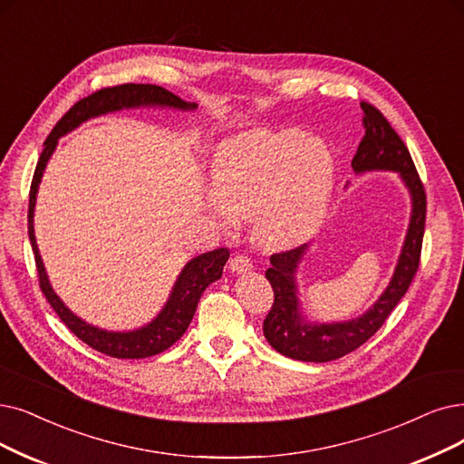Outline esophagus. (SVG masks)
<instances>
[{"instance_id":"34e87169","label":"esophagus","mask_w":464,"mask_h":464,"mask_svg":"<svg viewBox=\"0 0 464 464\" xmlns=\"http://www.w3.org/2000/svg\"><path fill=\"white\" fill-rule=\"evenodd\" d=\"M253 268V261L251 258L247 256V255H244V253H237V255H234L232 258H230V270L232 272H247V270H251Z\"/></svg>"}]
</instances>
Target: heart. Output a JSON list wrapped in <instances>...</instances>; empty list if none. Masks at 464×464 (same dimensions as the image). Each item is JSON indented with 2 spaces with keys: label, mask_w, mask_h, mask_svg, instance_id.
<instances>
[{
  "label": "heart",
  "mask_w": 464,
  "mask_h": 464,
  "mask_svg": "<svg viewBox=\"0 0 464 464\" xmlns=\"http://www.w3.org/2000/svg\"><path fill=\"white\" fill-rule=\"evenodd\" d=\"M213 213L255 220L268 247L301 242L324 215L333 184L327 148L301 131H255L220 148L213 169Z\"/></svg>",
  "instance_id": "1"
}]
</instances>
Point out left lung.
<instances>
[{
	"label": "left lung",
	"mask_w": 464,
	"mask_h": 464,
	"mask_svg": "<svg viewBox=\"0 0 464 464\" xmlns=\"http://www.w3.org/2000/svg\"><path fill=\"white\" fill-rule=\"evenodd\" d=\"M363 110L365 135L352 158V168L356 173L372 169L398 171L405 180L413 198L411 225L407 230L405 244L394 272L391 285L381 295V299L369 308L363 316L341 324H308L303 320L296 301L295 268L303 256L306 246L285 249L270 256L266 280L274 289V303L263 322V331L268 344L280 354L301 362H331L348 352L360 348L382 327L391 312L410 289L420 265V249L426 220V192L417 173L415 163L405 142L388 123L381 110L365 101L360 102Z\"/></svg>",
	"instance_id": "1"
}]
</instances>
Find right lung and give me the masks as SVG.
Returning <instances> with one entry per match:
<instances>
[{
	"label": "right lung",
	"mask_w": 464,
	"mask_h": 464,
	"mask_svg": "<svg viewBox=\"0 0 464 464\" xmlns=\"http://www.w3.org/2000/svg\"><path fill=\"white\" fill-rule=\"evenodd\" d=\"M146 104L171 106L180 110L196 108V104L182 101L180 97L173 95L171 91L163 89L160 85L123 83V85L102 87L95 91L92 95L73 104L57 121V125L53 127V131L45 139L44 152L38 160V165H35V171L32 177L30 201H28V236H30V244L35 258V270H38L40 289L45 295V299L49 301L53 310L57 312V316L63 320V324L80 341L89 344L92 350L102 352L106 356L127 358V360L156 356L160 352L173 346L182 337V333L187 331V327L194 318V312L199 303L201 293L206 291L209 284H213L222 276V268H225L228 261L230 251L227 247H218L192 258V261L184 266L182 274L179 276L168 304H165V308L160 312V316L150 325L131 333H108L85 324L78 316H73V314L63 304V301L51 289L42 256L38 253V246H35V237H34V206H35V192H38V184L42 180L45 163L53 154L54 146H57V140L61 135L68 133L73 127H78L87 118L112 112V110L146 106Z\"/></svg>",
	"instance_id": "1"
}]
</instances>
